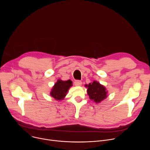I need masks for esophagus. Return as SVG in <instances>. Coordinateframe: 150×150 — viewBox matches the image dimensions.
I'll use <instances>...</instances> for the list:
<instances>
[{"label":"esophagus","instance_id":"34e87169","mask_svg":"<svg viewBox=\"0 0 150 150\" xmlns=\"http://www.w3.org/2000/svg\"><path fill=\"white\" fill-rule=\"evenodd\" d=\"M74 84L75 85H76V86H81V85H82V82L81 81H75V82H74Z\"/></svg>","mask_w":150,"mask_h":150}]
</instances>
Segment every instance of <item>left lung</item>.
Here are the masks:
<instances>
[{"label":"left lung","mask_w":150,"mask_h":150,"mask_svg":"<svg viewBox=\"0 0 150 150\" xmlns=\"http://www.w3.org/2000/svg\"><path fill=\"white\" fill-rule=\"evenodd\" d=\"M85 86L88 88L87 94L90 100L96 103H100L108 97V91L105 87L96 81H94L88 85H85Z\"/></svg>","instance_id":"left-lung-1"}]
</instances>
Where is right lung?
Masks as SVG:
<instances>
[{"label": "right lung", "mask_w": 150, "mask_h": 150, "mask_svg": "<svg viewBox=\"0 0 150 150\" xmlns=\"http://www.w3.org/2000/svg\"><path fill=\"white\" fill-rule=\"evenodd\" d=\"M72 86V82L71 80L62 81L59 79L52 88L50 94L56 100H62L65 97L69 89Z\"/></svg>", "instance_id": "1"}]
</instances>
